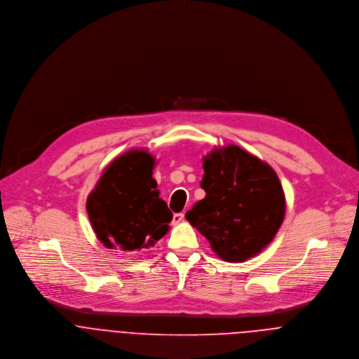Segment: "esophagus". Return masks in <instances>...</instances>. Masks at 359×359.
Returning a JSON list of instances; mask_svg holds the SVG:
<instances>
[{"label":"esophagus","instance_id":"1","mask_svg":"<svg viewBox=\"0 0 359 359\" xmlns=\"http://www.w3.org/2000/svg\"><path fill=\"white\" fill-rule=\"evenodd\" d=\"M184 212H177V214H174L172 215V225H177V224H180L181 221H184Z\"/></svg>","mask_w":359,"mask_h":359}]
</instances>
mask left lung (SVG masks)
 I'll use <instances>...</instances> for the list:
<instances>
[{
  "label": "left lung",
  "mask_w": 359,
  "mask_h": 359,
  "mask_svg": "<svg viewBox=\"0 0 359 359\" xmlns=\"http://www.w3.org/2000/svg\"><path fill=\"white\" fill-rule=\"evenodd\" d=\"M205 198L185 218L224 261L243 262L261 253L278 233L286 212L273 168L236 145L203 157Z\"/></svg>",
  "instance_id": "8db88e82"
}]
</instances>
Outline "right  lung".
Wrapping results in <instances>:
<instances>
[{
    "instance_id": "add662e5",
    "label": "right lung",
    "mask_w": 359,
    "mask_h": 359,
    "mask_svg": "<svg viewBox=\"0 0 359 359\" xmlns=\"http://www.w3.org/2000/svg\"><path fill=\"white\" fill-rule=\"evenodd\" d=\"M154 165L148 149L127 151L103 170L88 195V218L106 249L142 252L170 231L172 212L158 198Z\"/></svg>"
}]
</instances>
